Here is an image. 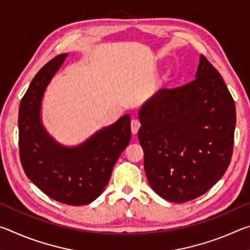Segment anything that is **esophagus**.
<instances>
[{
	"label": "esophagus",
	"mask_w": 250,
	"mask_h": 250,
	"mask_svg": "<svg viewBox=\"0 0 250 250\" xmlns=\"http://www.w3.org/2000/svg\"><path fill=\"white\" fill-rule=\"evenodd\" d=\"M141 124L138 119H132L131 120V131H132L133 134H137L139 129H140Z\"/></svg>",
	"instance_id": "34e87169"
}]
</instances>
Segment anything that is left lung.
<instances>
[{"mask_svg":"<svg viewBox=\"0 0 250 250\" xmlns=\"http://www.w3.org/2000/svg\"><path fill=\"white\" fill-rule=\"evenodd\" d=\"M138 138L153 191L174 203L200 197L229 166L234 99L217 69L201 55L196 79L160 89L139 112Z\"/></svg>","mask_w":250,"mask_h":250,"instance_id":"left-lung-1","label":"left lung"}]
</instances>
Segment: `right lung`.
Returning a JSON list of instances; mask_svg holds the SVG:
<instances>
[{"mask_svg": "<svg viewBox=\"0 0 250 250\" xmlns=\"http://www.w3.org/2000/svg\"><path fill=\"white\" fill-rule=\"evenodd\" d=\"M67 54L54 57L33 78L19 111L20 159L25 174L41 191L64 204H89L107 186L113 166L131 139L130 116L104 128L82 146H59L41 124V104Z\"/></svg>", "mask_w": 250, "mask_h": 250, "instance_id": "1", "label": "right lung"}]
</instances>
